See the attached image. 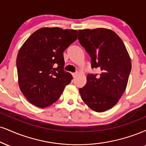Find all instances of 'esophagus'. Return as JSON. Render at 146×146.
Listing matches in <instances>:
<instances>
[{"mask_svg": "<svg viewBox=\"0 0 146 146\" xmlns=\"http://www.w3.org/2000/svg\"><path fill=\"white\" fill-rule=\"evenodd\" d=\"M72 75H73V78H75V77L77 76V75H78V73H72Z\"/></svg>", "mask_w": 146, "mask_h": 146, "instance_id": "1", "label": "esophagus"}]
</instances>
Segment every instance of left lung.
<instances>
[{
	"label": "left lung",
	"instance_id": "left-lung-1",
	"mask_svg": "<svg viewBox=\"0 0 146 146\" xmlns=\"http://www.w3.org/2000/svg\"><path fill=\"white\" fill-rule=\"evenodd\" d=\"M78 40L91 58L92 68L100 74L89 73L86 84L79 89L81 97L91 110L103 112L118 102L127 86L131 62L123 41L106 29L78 31Z\"/></svg>",
	"mask_w": 146,
	"mask_h": 146
}]
</instances>
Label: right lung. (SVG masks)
Listing matches in <instances>:
<instances>
[{
  "label": "right lung",
  "mask_w": 146,
  "mask_h": 146,
  "mask_svg": "<svg viewBox=\"0 0 146 146\" xmlns=\"http://www.w3.org/2000/svg\"><path fill=\"white\" fill-rule=\"evenodd\" d=\"M78 38L75 30L42 28L23 44L16 60L19 86L30 103L46 108L59 99L73 79L64 71L63 52Z\"/></svg>",
  "instance_id": "obj_1"
}]
</instances>
